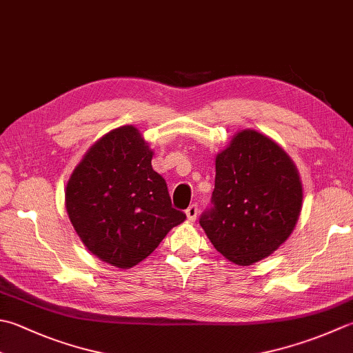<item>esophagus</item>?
<instances>
[{
	"instance_id": "1",
	"label": "esophagus",
	"mask_w": 353,
	"mask_h": 353,
	"mask_svg": "<svg viewBox=\"0 0 353 353\" xmlns=\"http://www.w3.org/2000/svg\"><path fill=\"white\" fill-rule=\"evenodd\" d=\"M186 217H188V220H196L197 219V214H199V206L196 203L190 205L188 208H186Z\"/></svg>"
}]
</instances>
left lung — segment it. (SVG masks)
Wrapping results in <instances>:
<instances>
[{
	"instance_id": "left-lung-1",
	"label": "left lung",
	"mask_w": 353,
	"mask_h": 353,
	"mask_svg": "<svg viewBox=\"0 0 353 353\" xmlns=\"http://www.w3.org/2000/svg\"><path fill=\"white\" fill-rule=\"evenodd\" d=\"M301 202L291 157L268 136L245 130L216 157L211 206L199 223L223 257L250 266L291 236Z\"/></svg>"
}]
</instances>
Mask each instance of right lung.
<instances>
[{
  "instance_id": "add662e5",
  "label": "right lung",
  "mask_w": 353,
  "mask_h": 353,
  "mask_svg": "<svg viewBox=\"0 0 353 353\" xmlns=\"http://www.w3.org/2000/svg\"><path fill=\"white\" fill-rule=\"evenodd\" d=\"M153 151L125 125L96 142L65 188L68 217L88 251L127 269L153 252L186 219L172 208L165 179L151 167Z\"/></svg>"
}]
</instances>
